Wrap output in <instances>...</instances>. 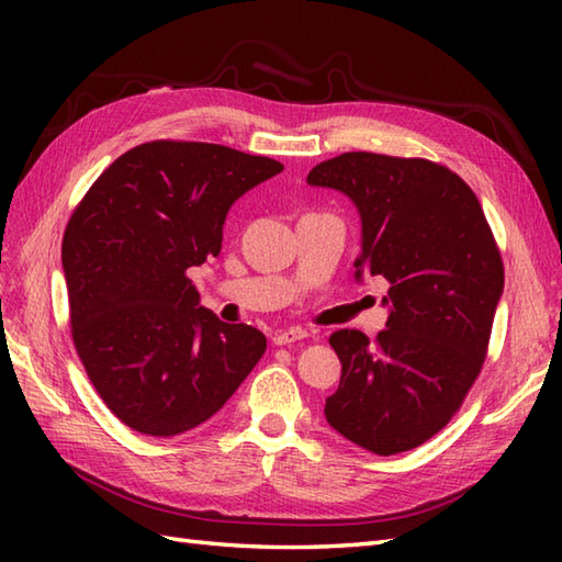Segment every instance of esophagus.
I'll list each match as a JSON object with an SVG mask.
<instances>
[{"label": "esophagus", "mask_w": 562, "mask_h": 562, "mask_svg": "<svg viewBox=\"0 0 562 562\" xmlns=\"http://www.w3.org/2000/svg\"><path fill=\"white\" fill-rule=\"evenodd\" d=\"M308 336V333L300 326H290V328H280L272 333V342L274 345H290V342H296V340H304Z\"/></svg>", "instance_id": "obj_1"}]
</instances>
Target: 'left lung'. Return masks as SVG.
<instances>
[{
  "instance_id": "8db88e82",
  "label": "left lung",
  "mask_w": 562,
  "mask_h": 562,
  "mask_svg": "<svg viewBox=\"0 0 562 562\" xmlns=\"http://www.w3.org/2000/svg\"><path fill=\"white\" fill-rule=\"evenodd\" d=\"M306 183L357 207L355 280L391 284L376 342L362 330L330 336L342 372L326 420L376 457L415 449L449 423L483 367L505 288L491 226L473 190L427 159L348 151Z\"/></svg>"
}]
</instances>
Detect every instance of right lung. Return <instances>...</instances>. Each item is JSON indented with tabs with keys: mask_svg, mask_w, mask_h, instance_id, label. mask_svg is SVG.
<instances>
[{
	"mask_svg": "<svg viewBox=\"0 0 562 562\" xmlns=\"http://www.w3.org/2000/svg\"><path fill=\"white\" fill-rule=\"evenodd\" d=\"M282 164L205 142H147L89 188L63 238L71 338L105 405L176 437L222 411L266 352L200 306L186 270L217 258L234 202Z\"/></svg>",
	"mask_w": 562,
	"mask_h": 562,
	"instance_id": "right-lung-1",
	"label": "right lung"
}]
</instances>
